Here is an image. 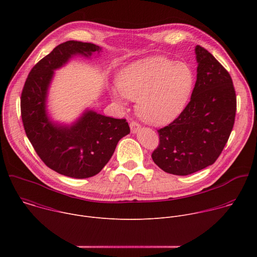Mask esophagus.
Segmentation results:
<instances>
[{"mask_svg": "<svg viewBox=\"0 0 257 257\" xmlns=\"http://www.w3.org/2000/svg\"><path fill=\"white\" fill-rule=\"evenodd\" d=\"M130 129H131V132H132V133H136V132L140 129V125H139L137 122L132 121V122L130 123Z\"/></svg>", "mask_w": 257, "mask_h": 257, "instance_id": "34e87169", "label": "esophagus"}]
</instances>
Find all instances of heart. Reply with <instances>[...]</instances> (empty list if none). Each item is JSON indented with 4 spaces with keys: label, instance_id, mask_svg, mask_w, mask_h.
Listing matches in <instances>:
<instances>
[{
    "label": "heart",
    "instance_id": "obj_1",
    "mask_svg": "<svg viewBox=\"0 0 257 257\" xmlns=\"http://www.w3.org/2000/svg\"><path fill=\"white\" fill-rule=\"evenodd\" d=\"M194 84L188 65L164 57L138 60L123 68L112 97L121 105L136 101L138 116L145 123L162 126L174 121L184 109Z\"/></svg>",
    "mask_w": 257,
    "mask_h": 257
}]
</instances>
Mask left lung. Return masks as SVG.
I'll return each mask as SVG.
<instances>
[{
    "label": "left lung",
    "mask_w": 257,
    "mask_h": 257,
    "mask_svg": "<svg viewBox=\"0 0 257 257\" xmlns=\"http://www.w3.org/2000/svg\"><path fill=\"white\" fill-rule=\"evenodd\" d=\"M197 78L190 101L168 126L158 130L152 158L169 174L186 176L212 165L232 132L236 92L229 72L208 51L195 48Z\"/></svg>",
    "instance_id": "1"
}]
</instances>
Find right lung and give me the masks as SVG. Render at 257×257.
Returning a JSON list of instances; mask_svg holds the SVG:
<instances>
[{
	"mask_svg": "<svg viewBox=\"0 0 257 257\" xmlns=\"http://www.w3.org/2000/svg\"><path fill=\"white\" fill-rule=\"evenodd\" d=\"M100 48L68 41L57 46L30 71L21 93L25 133L42 161L55 172L76 179L98 174L112 158L119 140L130 133L125 119H115L86 109L70 126L50 120L47 95L54 71L73 56L89 58Z\"/></svg>",
	"mask_w": 257,
	"mask_h": 257,
	"instance_id": "add662e5",
	"label": "right lung"
}]
</instances>
